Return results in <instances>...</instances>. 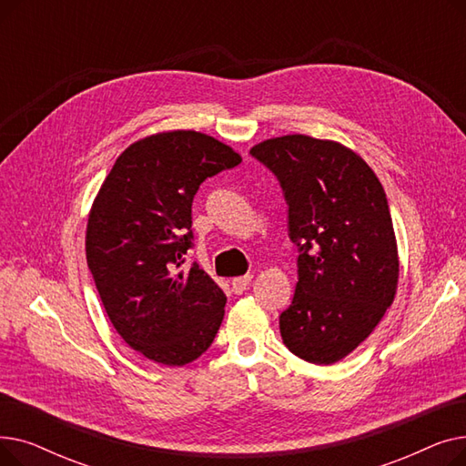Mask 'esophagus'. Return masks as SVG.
I'll return each mask as SVG.
<instances>
[{
	"mask_svg": "<svg viewBox=\"0 0 466 466\" xmlns=\"http://www.w3.org/2000/svg\"><path fill=\"white\" fill-rule=\"evenodd\" d=\"M251 279H253V276H239V278H234V279H232V290L236 292V295H241V292L249 287Z\"/></svg>",
	"mask_w": 466,
	"mask_h": 466,
	"instance_id": "esophagus-1",
	"label": "esophagus"
}]
</instances>
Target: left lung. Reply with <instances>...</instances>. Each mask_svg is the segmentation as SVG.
<instances>
[{
  "label": "left lung",
  "mask_w": 466,
  "mask_h": 466,
  "mask_svg": "<svg viewBox=\"0 0 466 466\" xmlns=\"http://www.w3.org/2000/svg\"><path fill=\"white\" fill-rule=\"evenodd\" d=\"M289 204L299 281L279 317L290 353L332 364L372 334L399 285V249L385 190L360 155L332 139L289 134L257 143Z\"/></svg>",
  "instance_id": "left-lung-1"
}]
</instances>
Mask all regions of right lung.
I'll return each instance as SVG.
<instances>
[{"label":"right lung","mask_w":466,"mask_h":466,"mask_svg":"<svg viewBox=\"0 0 466 466\" xmlns=\"http://www.w3.org/2000/svg\"><path fill=\"white\" fill-rule=\"evenodd\" d=\"M239 162L208 134L158 132L127 147L96 194L86 262L115 330L149 360L192 362L223 323L225 292L198 264L177 268L192 246L196 190Z\"/></svg>","instance_id":"right-lung-1"}]
</instances>
